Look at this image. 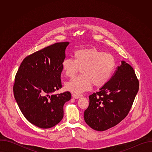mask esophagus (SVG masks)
I'll return each instance as SVG.
<instances>
[{
  "mask_svg": "<svg viewBox=\"0 0 152 152\" xmlns=\"http://www.w3.org/2000/svg\"><path fill=\"white\" fill-rule=\"evenodd\" d=\"M83 96L82 94H73L72 97L75 99H79Z\"/></svg>",
  "mask_w": 152,
  "mask_h": 152,
  "instance_id": "obj_1",
  "label": "esophagus"
}]
</instances>
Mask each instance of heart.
<instances>
[{
	"instance_id": "1",
	"label": "heart",
	"mask_w": 152,
	"mask_h": 152,
	"mask_svg": "<svg viewBox=\"0 0 152 152\" xmlns=\"http://www.w3.org/2000/svg\"><path fill=\"white\" fill-rule=\"evenodd\" d=\"M75 60L65 59L61 64L62 69L68 77H73L81 70L82 74L68 82L67 90L80 94L89 90L93 84L97 87L105 85L114 71L115 62L111 54L104 53L96 48H91L76 50Z\"/></svg>"
}]
</instances>
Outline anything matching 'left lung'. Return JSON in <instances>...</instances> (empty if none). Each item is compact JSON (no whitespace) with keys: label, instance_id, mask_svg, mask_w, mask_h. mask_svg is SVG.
Masks as SVG:
<instances>
[{"label":"left lung","instance_id":"obj_1","mask_svg":"<svg viewBox=\"0 0 152 152\" xmlns=\"http://www.w3.org/2000/svg\"><path fill=\"white\" fill-rule=\"evenodd\" d=\"M139 90L134 69L125 61L99 92L89 96L84 120L90 127L104 131L121 121L128 114Z\"/></svg>","mask_w":152,"mask_h":152}]
</instances>
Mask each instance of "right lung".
<instances>
[{"label":"right lung","instance_id":"1","mask_svg":"<svg viewBox=\"0 0 152 152\" xmlns=\"http://www.w3.org/2000/svg\"><path fill=\"white\" fill-rule=\"evenodd\" d=\"M69 42H56L26 56L15 77V99L25 117L32 124L48 129L64 116V104L71 99L69 91L53 94L62 88L61 64Z\"/></svg>","mask_w":152,"mask_h":152}]
</instances>
